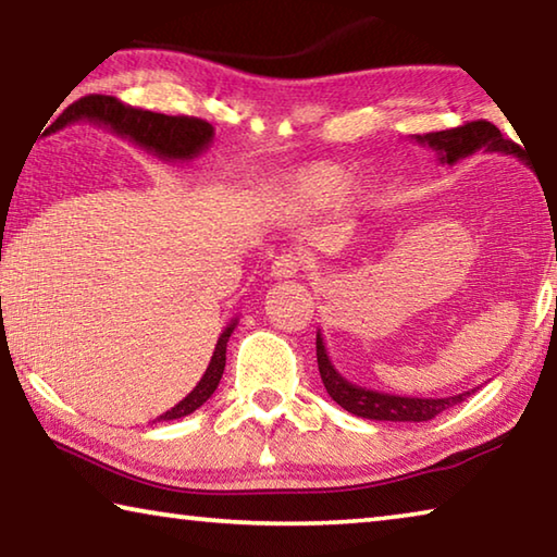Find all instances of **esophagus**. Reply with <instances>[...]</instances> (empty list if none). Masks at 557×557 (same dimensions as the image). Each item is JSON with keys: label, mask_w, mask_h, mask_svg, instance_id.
<instances>
[{"label": "esophagus", "mask_w": 557, "mask_h": 557, "mask_svg": "<svg viewBox=\"0 0 557 557\" xmlns=\"http://www.w3.org/2000/svg\"><path fill=\"white\" fill-rule=\"evenodd\" d=\"M305 268H307L305 258L295 256V252H287V256H280L275 262H272L270 275L275 280H289V277H297Z\"/></svg>", "instance_id": "esophagus-1"}]
</instances>
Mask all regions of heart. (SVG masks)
Here are the masks:
<instances>
[{
    "label": "heart",
    "mask_w": 557,
    "mask_h": 557,
    "mask_svg": "<svg viewBox=\"0 0 557 557\" xmlns=\"http://www.w3.org/2000/svg\"><path fill=\"white\" fill-rule=\"evenodd\" d=\"M346 172L336 164H309L270 188L275 209L287 215H309L326 209L342 194Z\"/></svg>",
    "instance_id": "1"
}]
</instances>
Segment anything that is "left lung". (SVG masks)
Listing matches in <instances>:
<instances>
[{
	"mask_svg": "<svg viewBox=\"0 0 557 557\" xmlns=\"http://www.w3.org/2000/svg\"><path fill=\"white\" fill-rule=\"evenodd\" d=\"M412 139L418 145H428L435 149L440 164H457L459 159L474 154L479 149H484V152H502V154H513L518 159H525L523 149L513 145L511 139H504L502 129L486 120L465 122L461 127L428 132V135H414ZM317 363H319V375H322L324 388L329 395H332V400L342 405L344 410L366 420L428 422L442 410L467 400V395L474 393V391H467L459 395H449V398H405V395H391V393L361 388V385L346 381L344 375L334 369L332 358L326 354L322 332H317Z\"/></svg>",
	"mask_w": 557,
	"mask_h": 557,
	"instance_id": "obj_1",
	"label": "left lung"
}]
</instances>
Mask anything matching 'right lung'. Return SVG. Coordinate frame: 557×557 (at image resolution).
Listing matches in <instances>:
<instances>
[{
	"label": "right lung",
	"mask_w": 557,
	"mask_h": 557,
	"mask_svg": "<svg viewBox=\"0 0 557 557\" xmlns=\"http://www.w3.org/2000/svg\"><path fill=\"white\" fill-rule=\"evenodd\" d=\"M92 122V125H102L115 132L120 137H127L137 147L147 149L154 157L164 159V162H188L196 159L201 152H206L213 139V127L206 120L199 117H174L162 115V112H149L129 108L125 102H120L112 96H88L75 100L73 106L65 108L59 117H55L49 132H59L63 127L73 125V122ZM2 260V256H0ZM238 319L223 329L219 336V344L213 348L211 363L201 381L196 383V388L186 395L184 400H178L172 410L159 414L157 420H178L199 410L201 405L211 398L213 391L219 388L221 375L225 369V346L233 334Z\"/></svg>",
	"instance_id": "1"
}]
</instances>
